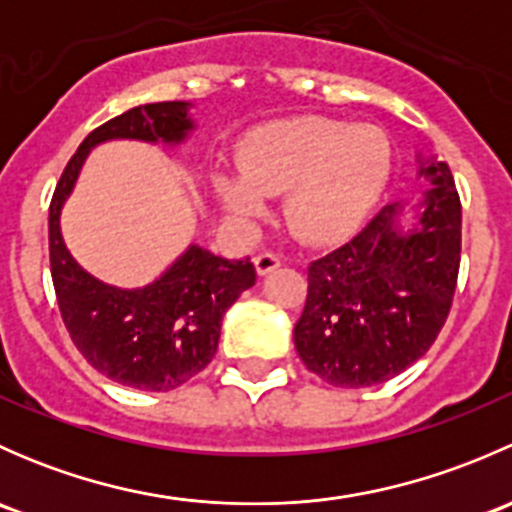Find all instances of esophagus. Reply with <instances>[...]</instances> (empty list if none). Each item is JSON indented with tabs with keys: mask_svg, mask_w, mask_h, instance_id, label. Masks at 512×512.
I'll return each mask as SVG.
<instances>
[{
	"mask_svg": "<svg viewBox=\"0 0 512 512\" xmlns=\"http://www.w3.org/2000/svg\"><path fill=\"white\" fill-rule=\"evenodd\" d=\"M282 265V260L277 255H272V252H262V255L255 257V270L257 275H270L272 270H277V267Z\"/></svg>",
	"mask_w": 512,
	"mask_h": 512,
	"instance_id": "34e87169",
	"label": "esophagus"
}]
</instances>
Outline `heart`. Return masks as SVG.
I'll list each match as a JSON object with an SVG mask.
<instances>
[{
  "instance_id": "heart-1",
  "label": "heart",
  "mask_w": 512,
  "mask_h": 512,
  "mask_svg": "<svg viewBox=\"0 0 512 512\" xmlns=\"http://www.w3.org/2000/svg\"><path fill=\"white\" fill-rule=\"evenodd\" d=\"M391 175L389 138L371 126L332 118L272 123L250 138L240 173L215 175V193L235 220H252L265 198L285 195L294 237L332 245L359 230Z\"/></svg>"
}]
</instances>
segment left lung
Returning a JSON list of instances; mask_svg holds the SVG:
<instances>
[{
    "label": "left lung",
    "mask_w": 512,
    "mask_h": 512,
    "mask_svg": "<svg viewBox=\"0 0 512 512\" xmlns=\"http://www.w3.org/2000/svg\"><path fill=\"white\" fill-rule=\"evenodd\" d=\"M418 175L431 188L411 230L396 223L399 203L384 205L354 240L309 262L294 347L312 374L339 389L384 384L409 369L451 312L461 198L443 160H426Z\"/></svg>",
    "instance_id": "left-lung-1"
}]
</instances>
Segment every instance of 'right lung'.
<instances>
[{
  "mask_svg": "<svg viewBox=\"0 0 512 512\" xmlns=\"http://www.w3.org/2000/svg\"><path fill=\"white\" fill-rule=\"evenodd\" d=\"M188 108L185 101L146 103L98 126L66 163L49 205L51 280L71 342L103 376L141 391L178 389L213 361L225 312L255 285V265L190 245L153 285L118 289L71 257L59 215L91 148L113 138L185 141L193 131Z\"/></svg>",
  "mask_w": 512,
  "mask_h": 512,
  "instance_id": "obj_1",
  "label": "right lung"
}]
</instances>
